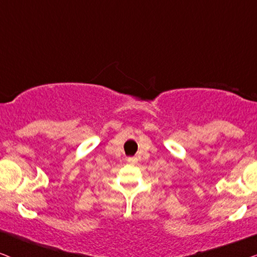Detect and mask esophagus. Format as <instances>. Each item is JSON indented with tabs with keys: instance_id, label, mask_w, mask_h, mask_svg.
Listing matches in <instances>:
<instances>
[{
	"instance_id": "obj_1",
	"label": "esophagus",
	"mask_w": 257,
	"mask_h": 257,
	"mask_svg": "<svg viewBox=\"0 0 257 257\" xmlns=\"http://www.w3.org/2000/svg\"><path fill=\"white\" fill-rule=\"evenodd\" d=\"M127 161H128V163L136 164V163H137V158H135V157H132V158H128V159H127Z\"/></svg>"
}]
</instances>
